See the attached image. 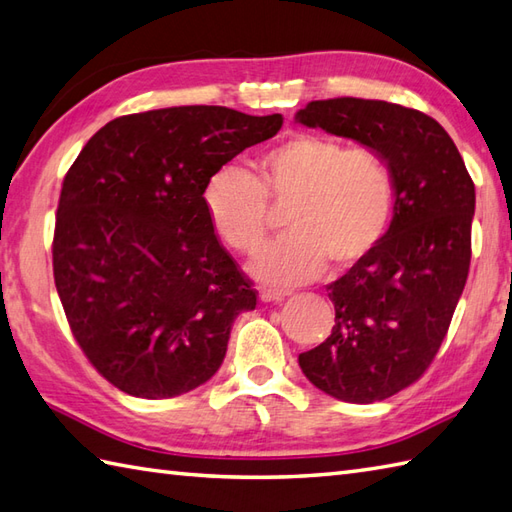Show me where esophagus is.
<instances>
[{"label":"esophagus","mask_w":512,"mask_h":512,"mask_svg":"<svg viewBox=\"0 0 512 512\" xmlns=\"http://www.w3.org/2000/svg\"><path fill=\"white\" fill-rule=\"evenodd\" d=\"M290 295L288 290H275V288H262L259 290V301L262 303H279Z\"/></svg>","instance_id":"34e87169"}]
</instances>
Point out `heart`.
<instances>
[{
    "instance_id": "obj_1",
    "label": "heart",
    "mask_w": 512,
    "mask_h": 512,
    "mask_svg": "<svg viewBox=\"0 0 512 512\" xmlns=\"http://www.w3.org/2000/svg\"><path fill=\"white\" fill-rule=\"evenodd\" d=\"M270 201L286 215L288 237L250 264L273 286L306 284L330 262L347 270L372 257L394 222V169L372 147H347L321 134H297L255 160L253 173L226 165L204 187L215 233L237 253L253 255L270 233Z\"/></svg>"
}]
</instances>
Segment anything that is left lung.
I'll list each match as a JSON object with an SVG mask.
<instances>
[{
  "label": "left lung",
  "mask_w": 512,
  "mask_h": 512,
  "mask_svg": "<svg viewBox=\"0 0 512 512\" xmlns=\"http://www.w3.org/2000/svg\"><path fill=\"white\" fill-rule=\"evenodd\" d=\"M306 127L356 140L387 158L398 184L385 242L328 286L332 334L299 354L314 387L345 402L398 394L424 374L447 336L469 277L475 184L444 127L387 101H312Z\"/></svg>",
  "instance_id": "1"
}]
</instances>
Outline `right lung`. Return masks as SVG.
I'll use <instances>...</instances> for the list:
<instances>
[{
    "mask_svg": "<svg viewBox=\"0 0 512 512\" xmlns=\"http://www.w3.org/2000/svg\"><path fill=\"white\" fill-rule=\"evenodd\" d=\"M281 114L184 105L114 118L65 173L54 284L76 343L114 387L173 398L220 369L257 295L217 242L204 187Z\"/></svg>",
    "mask_w": 512,
    "mask_h": 512,
    "instance_id": "obj_1",
    "label": "right lung"
}]
</instances>
